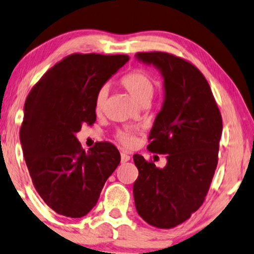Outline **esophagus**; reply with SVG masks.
I'll use <instances>...</instances> for the list:
<instances>
[{
    "label": "esophagus",
    "mask_w": 254,
    "mask_h": 254,
    "mask_svg": "<svg viewBox=\"0 0 254 254\" xmlns=\"http://www.w3.org/2000/svg\"><path fill=\"white\" fill-rule=\"evenodd\" d=\"M130 160V155L129 154H127V153H124V152H122L121 153V161L123 162H127V161H129Z\"/></svg>",
    "instance_id": "esophagus-1"
}]
</instances>
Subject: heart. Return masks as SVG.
Segmentation results:
<instances>
[{
	"label": "heart",
	"mask_w": 254,
	"mask_h": 254,
	"mask_svg": "<svg viewBox=\"0 0 254 254\" xmlns=\"http://www.w3.org/2000/svg\"><path fill=\"white\" fill-rule=\"evenodd\" d=\"M121 83L138 103L150 102V100L152 99V96H153L154 94V81L147 73L143 72V70H134V72L129 73L121 80ZM107 96L108 86L104 84V86L100 88L95 96L96 113L102 111L104 103H106ZM118 139H120L122 143L130 145L132 144L133 141V136L132 133L129 132V131H121V132L118 133Z\"/></svg>",
	"instance_id": "1"
}]
</instances>
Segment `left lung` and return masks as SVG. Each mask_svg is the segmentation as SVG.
Here are the masks:
<instances>
[{"mask_svg": "<svg viewBox=\"0 0 254 254\" xmlns=\"http://www.w3.org/2000/svg\"><path fill=\"white\" fill-rule=\"evenodd\" d=\"M164 79V102L150 132L147 148L166 154L164 168L134 154L137 212L160 229L174 228L203 203L217 167L222 116L208 81L190 63L165 52H139Z\"/></svg>", "mask_w": 254, "mask_h": 254, "instance_id": "left-lung-1", "label": "left lung"}]
</instances>
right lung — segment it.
Wrapping results in <instances>:
<instances>
[{
	"label": "right lung",
	"mask_w": 254,
	"mask_h": 254,
	"mask_svg": "<svg viewBox=\"0 0 254 254\" xmlns=\"http://www.w3.org/2000/svg\"><path fill=\"white\" fill-rule=\"evenodd\" d=\"M127 62L124 54H70L26 97L19 131L23 154L36 190L57 214L86 216L120 164L113 144L101 141L84 152L75 134L96 121L97 92Z\"/></svg>",
	"instance_id": "add662e5"
}]
</instances>
